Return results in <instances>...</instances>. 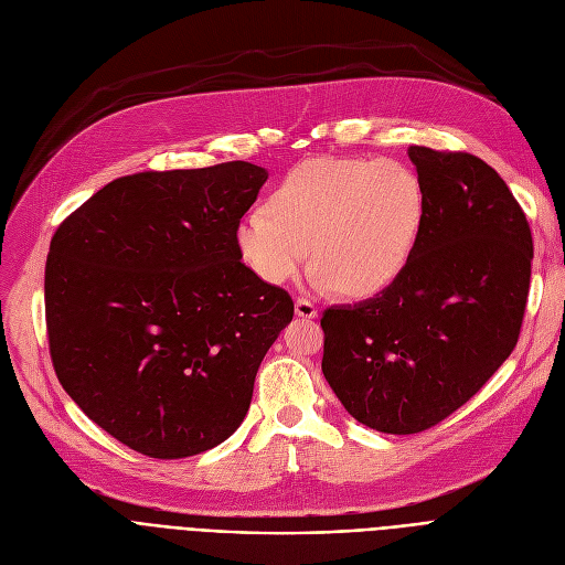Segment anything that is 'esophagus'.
Here are the masks:
<instances>
[{
    "mask_svg": "<svg viewBox=\"0 0 565 565\" xmlns=\"http://www.w3.org/2000/svg\"><path fill=\"white\" fill-rule=\"evenodd\" d=\"M295 313H298L300 318H316L318 307L307 298H298V300H295Z\"/></svg>",
    "mask_w": 565,
    "mask_h": 565,
    "instance_id": "obj_1",
    "label": "esophagus"
}]
</instances>
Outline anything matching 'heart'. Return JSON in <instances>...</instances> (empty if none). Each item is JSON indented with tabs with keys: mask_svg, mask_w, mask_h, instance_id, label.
Wrapping results in <instances>:
<instances>
[{
	"mask_svg": "<svg viewBox=\"0 0 565 565\" xmlns=\"http://www.w3.org/2000/svg\"><path fill=\"white\" fill-rule=\"evenodd\" d=\"M267 211L241 220L235 245L252 273L286 284L309 256L320 286L373 295L407 267L424 224L419 178L394 160L313 158L290 169Z\"/></svg>",
	"mask_w": 565,
	"mask_h": 565,
	"instance_id": "obj_1",
	"label": "heart"
}]
</instances>
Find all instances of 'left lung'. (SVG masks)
<instances>
[{
    "mask_svg": "<svg viewBox=\"0 0 565 565\" xmlns=\"http://www.w3.org/2000/svg\"><path fill=\"white\" fill-rule=\"evenodd\" d=\"M424 224L403 275L324 309L322 373L360 424L412 435L465 405L509 360L526 309L533 241L503 178L462 151L409 146Z\"/></svg>",
    "mask_w": 565,
    "mask_h": 565,
    "instance_id": "left-lung-1",
    "label": "left lung"
}]
</instances>
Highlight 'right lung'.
<instances>
[{"instance_id":"1","label":"right lung","mask_w":565,"mask_h":565,"mask_svg":"<svg viewBox=\"0 0 565 565\" xmlns=\"http://www.w3.org/2000/svg\"><path fill=\"white\" fill-rule=\"evenodd\" d=\"M265 181L243 160L121 175L52 235V366L86 417L137 454L175 460L231 437L292 320L290 295L235 245Z\"/></svg>"}]
</instances>
